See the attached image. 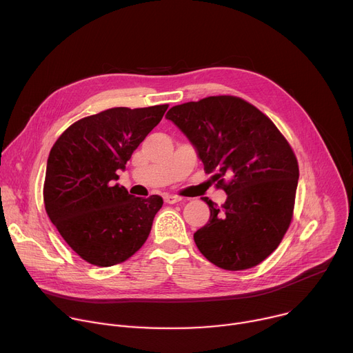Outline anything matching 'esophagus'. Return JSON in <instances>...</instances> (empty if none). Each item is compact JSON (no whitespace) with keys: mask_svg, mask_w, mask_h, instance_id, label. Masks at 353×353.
Returning a JSON list of instances; mask_svg holds the SVG:
<instances>
[{"mask_svg":"<svg viewBox=\"0 0 353 353\" xmlns=\"http://www.w3.org/2000/svg\"><path fill=\"white\" fill-rule=\"evenodd\" d=\"M163 199H165L166 204H177V203H180V201H181V196L173 195V194H165Z\"/></svg>","mask_w":353,"mask_h":353,"instance_id":"esophagus-1","label":"esophagus"}]
</instances>
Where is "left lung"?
<instances>
[{"label": "left lung", "mask_w": 353, "mask_h": 353, "mask_svg": "<svg viewBox=\"0 0 353 353\" xmlns=\"http://www.w3.org/2000/svg\"><path fill=\"white\" fill-rule=\"evenodd\" d=\"M195 146L205 173L225 190V204L207 196L211 216L194 233L208 261L228 271L263 263L293 218L299 165L292 146L256 106L237 96H210L168 114Z\"/></svg>", "instance_id": "8db88e82"}]
</instances>
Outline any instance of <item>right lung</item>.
Instances as JSON below:
<instances>
[{
  "mask_svg": "<svg viewBox=\"0 0 353 353\" xmlns=\"http://www.w3.org/2000/svg\"><path fill=\"white\" fill-rule=\"evenodd\" d=\"M168 108H113L83 117L50 150L44 208L65 243L86 263H124L146 241L163 205L162 196H134L114 181Z\"/></svg>",
  "mask_w": 353,
  "mask_h": 353,
  "instance_id": "right-lung-1",
  "label": "right lung"
}]
</instances>
